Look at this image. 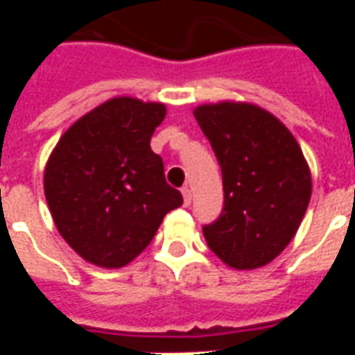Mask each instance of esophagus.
I'll return each mask as SVG.
<instances>
[{
	"mask_svg": "<svg viewBox=\"0 0 355 355\" xmlns=\"http://www.w3.org/2000/svg\"><path fill=\"white\" fill-rule=\"evenodd\" d=\"M182 198H184V205L188 207V205L192 203V192H190V188H188V186L182 188Z\"/></svg>",
	"mask_w": 355,
	"mask_h": 355,
	"instance_id": "1",
	"label": "esophagus"
}]
</instances>
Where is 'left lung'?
I'll return each instance as SVG.
<instances>
[{"label":"left lung","mask_w":355,"mask_h":355,"mask_svg":"<svg viewBox=\"0 0 355 355\" xmlns=\"http://www.w3.org/2000/svg\"><path fill=\"white\" fill-rule=\"evenodd\" d=\"M193 116L220 163L224 209L203 226L209 249L236 270L266 266L289 245L312 196L297 139L251 102L201 104Z\"/></svg>","instance_id":"left-lung-1"}]
</instances>
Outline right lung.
<instances>
[{
	"label": "right lung",
	"instance_id": "obj_1",
	"mask_svg": "<svg viewBox=\"0 0 355 355\" xmlns=\"http://www.w3.org/2000/svg\"><path fill=\"white\" fill-rule=\"evenodd\" d=\"M165 114L162 102L116 96L70 125L53 148L45 200L58 234L83 261L129 264L150 245L163 216L182 205L150 148Z\"/></svg>",
	"mask_w": 355,
	"mask_h": 355
}]
</instances>
